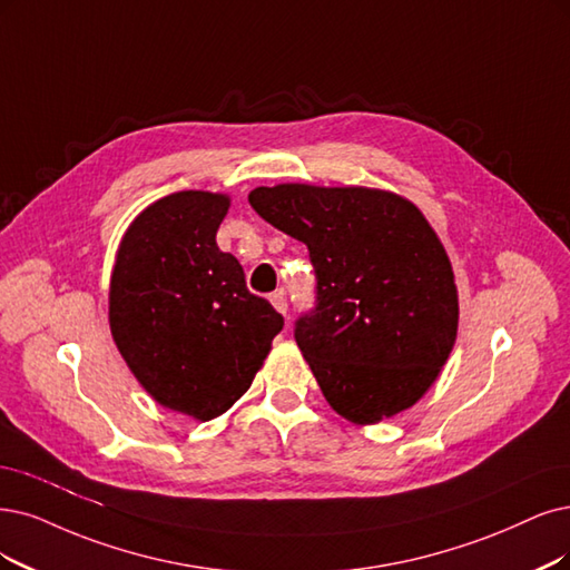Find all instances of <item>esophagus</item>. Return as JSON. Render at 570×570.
I'll return each mask as SVG.
<instances>
[{
	"label": "esophagus",
	"mask_w": 570,
	"mask_h": 570,
	"mask_svg": "<svg viewBox=\"0 0 570 570\" xmlns=\"http://www.w3.org/2000/svg\"><path fill=\"white\" fill-rule=\"evenodd\" d=\"M269 303L274 305V309H277L279 314H286V312H288V303H286V293H284V288L274 291L272 296H269Z\"/></svg>",
	"instance_id": "obj_1"
}]
</instances>
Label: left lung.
<instances>
[{"label": "left lung", "instance_id": "left-lung-1", "mask_svg": "<svg viewBox=\"0 0 570 570\" xmlns=\"http://www.w3.org/2000/svg\"><path fill=\"white\" fill-rule=\"evenodd\" d=\"M248 204L309 250L317 305L296 343L331 409L356 425L411 409L458 333L453 267L420 208L385 189L303 183L256 187Z\"/></svg>", "mask_w": 570, "mask_h": 570}]
</instances>
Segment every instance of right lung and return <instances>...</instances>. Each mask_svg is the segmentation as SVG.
<instances>
[{
    "instance_id": "add662e5",
    "label": "right lung",
    "mask_w": 570,
    "mask_h": 570,
    "mask_svg": "<svg viewBox=\"0 0 570 570\" xmlns=\"http://www.w3.org/2000/svg\"><path fill=\"white\" fill-rule=\"evenodd\" d=\"M227 195L183 189L124 232L110 279V331L157 404L218 417L250 387L284 317L246 288L216 244Z\"/></svg>"
}]
</instances>
